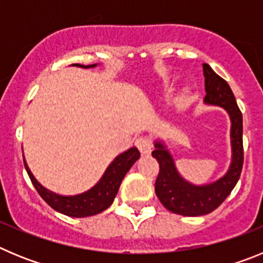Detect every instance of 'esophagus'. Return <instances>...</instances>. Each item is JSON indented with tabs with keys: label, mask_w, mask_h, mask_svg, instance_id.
<instances>
[{
	"label": "esophagus",
	"mask_w": 263,
	"mask_h": 263,
	"mask_svg": "<svg viewBox=\"0 0 263 263\" xmlns=\"http://www.w3.org/2000/svg\"><path fill=\"white\" fill-rule=\"evenodd\" d=\"M136 145L142 155H148L150 153H152V148H153L152 141H150L148 138H146V137H141V138L137 139Z\"/></svg>",
	"instance_id": "esophagus-1"
}]
</instances>
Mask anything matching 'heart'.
I'll return each mask as SVG.
<instances>
[{
    "label": "heart",
    "mask_w": 263,
    "mask_h": 263,
    "mask_svg": "<svg viewBox=\"0 0 263 263\" xmlns=\"http://www.w3.org/2000/svg\"><path fill=\"white\" fill-rule=\"evenodd\" d=\"M173 83H174V79H167V80L164 81L163 89L168 90L170 88L173 87ZM191 95H192V88L190 87V85H184L182 89L179 90L178 96H176L175 99L176 108L179 109L184 108V106L188 104V101H190V99H191Z\"/></svg>",
    "instance_id": "b5f03b06"
}]
</instances>
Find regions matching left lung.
Returning a JSON list of instances; mask_svg holds the SVG:
<instances>
[{
	"instance_id": "obj_1",
	"label": "left lung",
	"mask_w": 263,
	"mask_h": 263,
	"mask_svg": "<svg viewBox=\"0 0 263 263\" xmlns=\"http://www.w3.org/2000/svg\"><path fill=\"white\" fill-rule=\"evenodd\" d=\"M205 93L204 105L224 109L231 120V164L218 179L204 184L188 182L178 171L173 154L162 138L154 141L153 157L158 160L160 171L155 182V194L164 208L176 215L203 216L215 211L236 187L243 163L242 115L231 87L224 79L203 64Z\"/></svg>"
}]
</instances>
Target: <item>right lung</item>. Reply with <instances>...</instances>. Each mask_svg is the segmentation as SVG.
<instances>
[{"instance_id":"right-lung-1","label":"right lung","mask_w":263,"mask_h":263,"mask_svg":"<svg viewBox=\"0 0 263 263\" xmlns=\"http://www.w3.org/2000/svg\"><path fill=\"white\" fill-rule=\"evenodd\" d=\"M72 66L81 67V68H95L99 64L96 63V64L84 66V64L76 63ZM139 157L141 154L137 147H130L126 152L118 154L106 167L105 173L100 178L99 182L92 188L78 195H60L50 191L48 188L43 187L36 180L35 176L32 175L25 157H23V163L35 190L51 208L69 217H89V216L103 212L111 205L122 179L132 168V166L139 159Z\"/></svg>"}]
</instances>
